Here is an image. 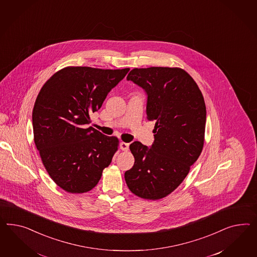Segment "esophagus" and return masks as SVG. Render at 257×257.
<instances>
[{"label": "esophagus", "instance_id": "obj_1", "mask_svg": "<svg viewBox=\"0 0 257 257\" xmlns=\"http://www.w3.org/2000/svg\"><path fill=\"white\" fill-rule=\"evenodd\" d=\"M119 148H120V150L126 152V151H128V149H129V144H128V143H125V142H120Z\"/></svg>", "mask_w": 257, "mask_h": 257}]
</instances>
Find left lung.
Returning <instances> with one entry per match:
<instances>
[{
	"label": "left lung",
	"instance_id": "1",
	"mask_svg": "<svg viewBox=\"0 0 257 257\" xmlns=\"http://www.w3.org/2000/svg\"><path fill=\"white\" fill-rule=\"evenodd\" d=\"M146 91L147 118L155 121L151 148L135 141L134 167L124 174L133 194L157 200L186 178L204 145L206 104L193 77L181 68H135L127 76Z\"/></svg>",
	"mask_w": 257,
	"mask_h": 257
}]
</instances>
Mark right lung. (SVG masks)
<instances>
[{"mask_svg":"<svg viewBox=\"0 0 257 257\" xmlns=\"http://www.w3.org/2000/svg\"><path fill=\"white\" fill-rule=\"evenodd\" d=\"M129 70L65 67L39 91L33 110L35 146L50 178L64 191H90L110 165L118 139L87 124Z\"/></svg>","mask_w":257,"mask_h":257,"instance_id":"1","label":"right lung"}]
</instances>
